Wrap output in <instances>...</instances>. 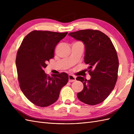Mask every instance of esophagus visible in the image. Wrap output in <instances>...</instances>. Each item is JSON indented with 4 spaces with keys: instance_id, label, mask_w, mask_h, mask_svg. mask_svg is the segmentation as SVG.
<instances>
[{
    "instance_id": "obj_1",
    "label": "esophagus",
    "mask_w": 134,
    "mask_h": 134,
    "mask_svg": "<svg viewBox=\"0 0 134 134\" xmlns=\"http://www.w3.org/2000/svg\"><path fill=\"white\" fill-rule=\"evenodd\" d=\"M75 81H76L75 76H73L72 75H70L69 76V81L70 82H74Z\"/></svg>"
}]
</instances>
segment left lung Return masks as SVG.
Returning <instances> with one entry per match:
<instances>
[{
  "instance_id": "1",
  "label": "left lung",
  "mask_w": 134,
  "mask_h": 134,
  "mask_svg": "<svg viewBox=\"0 0 134 134\" xmlns=\"http://www.w3.org/2000/svg\"><path fill=\"white\" fill-rule=\"evenodd\" d=\"M69 36L84 44V62L89 65L91 76L89 80L82 76L76 78L83 84L78 98L88 105L101 103L110 94L117 81L119 60L115 48L110 39L99 30H81Z\"/></svg>"
}]
</instances>
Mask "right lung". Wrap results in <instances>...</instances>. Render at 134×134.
Instances as JSON below:
<instances>
[{
    "label": "right lung",
    "instance_id": "right-lung-1",
    "mask_svg": "<svg viewBox=\"0 0 134 134\" xmlns=\"http://www.w3.org/2000/svg\"><path fill=\"white\" fill-rule=\"evenodd\" d=\"M67 32L34 30L25 36L18 51L16 67L19 86L25 97L37 106L45 107L55 102L69 75L62 72L53 77L45 73L47 62Z\"/></svg>",
    "mask_w": 134,
    "mask_h": 134
}]
</instances>
